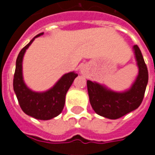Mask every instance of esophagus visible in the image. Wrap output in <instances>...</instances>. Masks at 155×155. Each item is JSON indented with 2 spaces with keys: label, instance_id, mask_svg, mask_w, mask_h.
Returning a JSON list of instances; mask_svg holds the SVG:
<instances>
[{
  "label": "esophagus",
  "instance_id": "esophagus-1",
  "mask_svg": "<svg viewBox=\"0 0 155 155\" xmlns=\"http://www.w3.org/2000/svg\"><path fill=\"white\" fill-rule=\"evenodd\" d=\"M81 72H82V73L84 72V68H81Z\"/></svg>",
  "mask_w": 155,
  "mask_h": 155
}]
</instances>
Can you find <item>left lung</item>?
<instances>
[{"label": "left lung", "instance_id": "1", "mask_svg": "<svg viewBox=\"0 0 155 155\" xmlns=\"http://www.w3.org/2000/svg\"><path fill=\"white\" fill-rule=\"evenodd\" d=\"M134 51L139 67V74L130 90L119 93L108 90L96 82L87 81L90 102L99 115L116 120L136 110L142 103L149 74L142 53L137 45H134Z\"/></svg>", "mask_w": 155, "mask_h": 155}]
</instances>
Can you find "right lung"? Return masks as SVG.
Returning a JSON list of instances; mask_svg holds the SVG:
<instances>
[{
    "mask_svg": "<svg viewBox=\"0 0 155 155\" xmlns=\"http://www.w3.org/2000/svg\"><path fill=\"white\" fill-rule=\"evenodd\" d=\"M43 34L40 33L35 35L20 51L15 63L13 88L19 104L24 113L37 120H48L56 117L62 112L65 102V94L78 74L74 72L64 74L53 87L45 92H35L25 85L22 76L23 56L26 49L35 38Z\"/></svg>",
    "mask_w": 155,
    "mask_h": 155,
    "instance_id": "obj_1",
    "label": "right lung"
}]
</instances>
